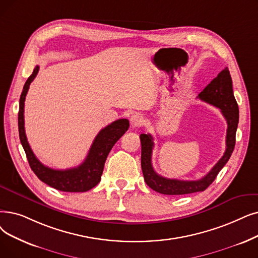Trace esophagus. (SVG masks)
I'll return each mask as SVG.
<instances>
[{
    "label": "esophagus",
    "instance_id": "obj_1",
    "mask_svg": "<svg viewBox=\"0 0 258 258\" xmlns=\"http://www.w3.org/2000/svg\"><path fill=\"white\" fill-rule=\"evenodd\" d=\"M144 118L141 114H134L131 117V125L132 127H140L143 125Z\"/></svg>",
    "mask_w": 258,
    "mask_h": 258
}]
</instances>
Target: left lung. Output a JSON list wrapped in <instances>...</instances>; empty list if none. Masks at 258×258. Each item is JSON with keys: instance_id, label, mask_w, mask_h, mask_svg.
<instances>
[{"instance_id": "1", "label": "left lung", "mask_w": 258, "mask_h": 258, "mask_svg": "<svg viewBox=\"0 0 258 258\" xmlns=\"http://www.w3.org/2000/svg\"><path fill=\"white\" fill-rule=\"evenodd\" d=\"M203 101L220 108L223 117L228 123L226 152L213 169L199 180H178L165 178L157 174L152 165V152L154 148L153 137L150 134H141V167L144 181L154 191L164 195H184L203 192L215 180L216 176L226 165L235 147V136L239 120V109L233 94L231 75L226 67L216 78H214L203 92L198 95Z\"/></svg>"}]
</instances>
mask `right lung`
Masks as SVG:
<instances>
[{
	"instance_id": "add662e5",
	"label": "right lung",
	"mask_w": 258,
	"mask_h": 258,
	"mask_svg": "<svg viewBox=\"0 0 258 258\" xmlns=\"http://www.w3.org/2000/svg\"><path fill=\"white\" fill-rule=\"evenodd\" d=\"M39 72L36 66L33 73L25 82L23 92L20 97V107L18 115L19 136L23 147L31 170L44 183L57 188L62 192H86L96 186L103 173L105 160L114 144L124 135L128 130L130 122L127 119H119L102 128L96 136L85 160L77 167L67 170H53L40 162L31 151L26 138L24 128V102L30 83Z\"/></svg>"
}]
</instances>
